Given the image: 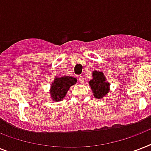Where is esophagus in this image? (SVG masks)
<instances>
[{"label":"esophagus","mask_w":151,"mask_h":151,"mask_svg":"<svg viewBox=\"0 0 151 151\" xmlns=\"http://www.w3.org/2000/svg\"><path fill=\"white\" fill-rule=\"evenodd\" d=\"M78 79H79V81H80L81 84H83V83H84V81H85V78H84V77H83V76H79Z\"/></svg>","instance_id":"obj_1"}]
</instances>
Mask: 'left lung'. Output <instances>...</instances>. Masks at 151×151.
Instances as JSON below:
<instances>
[{"label":"left lung","mask_w":151,"mask_h":151,"mask_svg":"<svg viewBox=\"0 0 151 151\" xmlns=\"http://www.w3.org/2000/svg\"><path fill=\"white\" fill-rule=\"evenodd\" d=\"M92 78L90 81L89 85L92 88L93 95L96 99H102L107 94L110 90V84L106 82V77L103 72L95 70L92 72Z\"/></svg>","instance_id":"8db88e82"}]
</instances>
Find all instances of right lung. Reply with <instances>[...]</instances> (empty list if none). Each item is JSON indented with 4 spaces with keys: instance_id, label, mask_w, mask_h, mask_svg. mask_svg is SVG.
Here are the masks:
<instances>
[{
    "instance_id": "obj_1",
    "label": "right lung",
    "mask_w": 151,
    "mask_h": 151,
    "mask_svg": "<svg viewBox=\"0 0 151 151\" xmlns=\"http://www.w3.org/2000/svg\"><path fill=\"white\" fill-rule=\"evenodd\" d=\"M77 79L73 77L64 76L61 78H55L51 85V98L54 101H61L66 96V92L73 85L76 84Z\"/></svg>"
}]
</instances>
